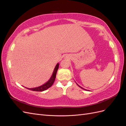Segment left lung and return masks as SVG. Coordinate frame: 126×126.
Instances as JSON below:
<instances>
[{"label":"left lung","instance_id":"obj_1","mask_svg":"<svg viewBox=\"0 0 126 126\" xmlns=\"http://www.w3.org/2000/svg\"><path fill=\"white\" fill-rule=\"evenodd\" d=\"M77 85H78V86H79V87H80V88H82V89H84V90H86V89H84V88H82V87H80V86H79V85H78V84H77ZM88 91H89V90H88Z\"/></svg>","mask_w":126,"mask_h":126}]
</instances>
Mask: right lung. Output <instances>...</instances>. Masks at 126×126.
Segmentation results:
<instances>
[{
    "label": "right lung",
    "mask_w": 126,
    "mask_h": 126,
    "mask_svg": "<svg viewBox=\"0 0 126 126\" xmlns=\"http://www.w3.org/2000/svg\"><path fill=\"white\" fill-rule=\"evenodd\" d=\"M58 68H59V63H58L56 64V66L55 67V69L54 70V71H53V73L51 76L50 78L49 79V80L46 83H45V84L41 85L39 87L33 88H26L29 90L35 91H43L44 90H46V89H48L49 88H50L53 85V83H54L55 81V80L56 77L57 72L58 69Z\"/></svg>",
    "instance_id": "1"
}]
</instances>
